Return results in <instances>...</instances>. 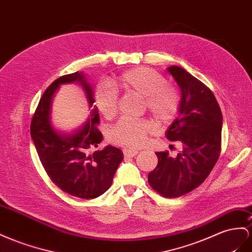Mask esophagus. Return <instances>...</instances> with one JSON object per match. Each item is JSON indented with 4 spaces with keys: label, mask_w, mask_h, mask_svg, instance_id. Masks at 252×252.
<instances>
[{
    "label": "esophagus",
    "mask_w": 252,
    "mask_h": 252,
    "mask_svg": "<svg viewBox=\"0 0 252 252\" xmlns=\"http://www.w3.org/2000/svg\"><path fill=\"white\" fill-rule=\"evenodd\" d=\"M138 149H133V148H125L123 151V154L126 158H132L134 156L138 155Z\"/></svg>",
    "instance_id": "34e87169"
}]
</instances>
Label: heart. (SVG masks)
<instances>
[{
    "label": "heart",
    "instance_id": "1",
    "mask_svg": "<svg viewBox=\"0 0 252 252\" xmlns=\"http://www.w3.org/2000/svg\"><path fill=\"white\" fill-rule=\"evenodd\" d=\"M115 89L143 97L144 107L160 124L172 122L179 112L180 93L161 74L148 67H135L111 80ZM113 88L100 85L95 94L97 109L105 119H112L118 111V93ZM155 131L149 121H121L109 132V140L118 145L140 147Z\"/></svg>",
    "mask_w": 252,
    "mask_h": 252
}]
</instances>
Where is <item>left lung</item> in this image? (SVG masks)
<instances>
[{
    "label": "left lung",
    "mask_w": 252,
    "mask_h": 252,
    "mask_svg": "<svg viewBox=\"0 0 252 252\" xmlns=\"http://www.w3.org/2000/svg\"><path fill=\"white\" fill-rule=\"evenodd\" d=\"M167 71L181 90L178 117L165 132L169 141H180L176 157L156 153L158 164L148 174V183L168 198L189 193L207 179L220 155L222 115L213 92L180 66Z\"/></svg>",
    "instance_id": "left-lung-1"
}]
</instances>
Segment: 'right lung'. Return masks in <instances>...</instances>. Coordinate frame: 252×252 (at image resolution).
<instances>
[{"label": "right lung", "mask_w": 252, "mask_h": 252, "mask_svg": "<svg viewBox=\"0 0 252 252\" xmlns=\"http://www.w3.org/2000/svg\"><path fill=\"white\" fill-rule=\"evenodd\" d=\"M69 82H78L83 87L92 112L86 125L66 136L52 128L50 108L59 86ZM94 101L92 87L83 73L67 74L53 81L44 91L31 123L32 139L46 174L63 192L83 199L95 198L110 188L124 157L121 149L111 145L91 153L103 140L97 129L99 113Z\"/></svg>", "instance_id": "obj_1"}]
</instances>
